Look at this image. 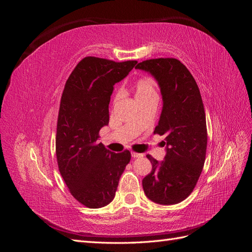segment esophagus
Returning a JSON list of instances; mask_svg holds the SVG:
<instances>
[{
    "instance_id": "obj_1",
    "label": "esophagus",
    "mask_w": 252,
    "mask_h": 252,
    "mask_svg": "<svg viewBox=\"0 0 252 252\" xmlns=\"http://www.w3.org/2000/svg\"><path fill=\"white\" fill-rule=\"evenodd\" d=\"M131 157H132V158H142L143 155H142V154H138V152L131 151Z\"/></svg>"
}]
</instances>
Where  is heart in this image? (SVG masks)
<instances>
[{
  "label": "heart",
  "instance_id": "1",
  "mask_svg": "<svg viewBox=\"0 0 252 252\" xmlns=\"http://www.w3.org/2000/svg\"><path fill=\"white\" fill-rule=\"evenodd\" d=\"M133 90H134V95L136 101L140 104L143 102H146L152 98H158V91L156 87V82L155 80L150 77H141L136 80L133 84ZM121 96V93H118L114 94V102L119 100Z\"/></svg>",
  "mask_w": 252,
  "mask_h": 252
}]
</instances>
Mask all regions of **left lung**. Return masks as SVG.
<instances>
[{
	"label": "left lung",
	"instance_id": "1",
	"mask_svg": "<svg viewBox=\"0 0 252 252\" xmlns=\"http://www.w3.org/2000/svg\"><path fill=\"white\" fill-rule=\"evenodd\" d=\"M135 68L154 75L163 97L154 133L165 135L166 156L158 163L147 155L152 170L143 179L144 192L155 203L178 204L193 191L205 163L207 127L200 89L177 59L146 60Z\"/></svg>",
	"mask_w": 252,
	"mask_h": 252
}]
</instances>
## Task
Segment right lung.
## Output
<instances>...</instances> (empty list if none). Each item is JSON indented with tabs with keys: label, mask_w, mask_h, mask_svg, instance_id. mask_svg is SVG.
I'll return each mask as SVG.
<instances>
[{
	"label": "right lung",
	"mask_w": 252,
	"mask_h": 252,
	"mask_svg": "<svg viewBox=\"0 0 252 252\" xmlns=\"http://www.w3.org/2000/svg\"><path fill=\"white\" fill-rule=\"evenodd\" d=\"M136 63L86 57L65 84L57 125L58 166L72 196L88 208H101L113 200L131 158L129 150L114 154L97 140L109 123L113 85Z\"/></svg>",
	"instance_id": "1"
}]
</instances>
